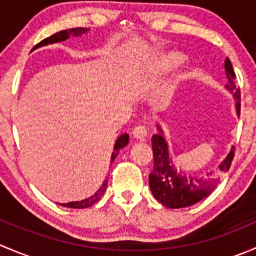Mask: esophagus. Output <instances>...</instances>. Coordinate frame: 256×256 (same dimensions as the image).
Masks as SVG:
<instances>
[{"mask_svg":"<svg viewBox=\"0 0 256 256\" xmlns=\"http://www.w3.org/2000/svg\"><path fill=\"white\" fill-rule=\"evenodd\" d=\"M132 136L135 138H138V140H144L147 136V128L144 125H138L136 126L132 130Z\"/></svg>","mask_w":256,"mask_h":256,"instance_id":"1","label":"esophagus"}]
</instances>
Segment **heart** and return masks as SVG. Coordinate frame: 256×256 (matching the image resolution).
I'll return each instance as SVG.
<instances>
[{
    "instance_id": "heart-1",
    "label": "heart",
    "mask_w": 256,
    "mask_h": 256,
    "mask_svg": "<svg viewBox=\"0 0 256 256\" xmlns=\"http://www.w3.org/2000/svg\"><path fill=\"white\" fill-rule=\"evenodd\" d=\"M170 60L172 62V63H180V62L183 60V56H180V54H172L171 56H170Z\"/></svg>"
}]
</instances>
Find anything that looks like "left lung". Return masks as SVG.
Instances as JSON below:
<instances>
[{
	"label": "left lung",
	"mask_w": 256,
	"mask_h": 256,
	"mask_svg": "<svg viewBox=\"0 0 256 256\" xmlns=\"http://www.w3.org/2000/svg\"><path fill=\"white\" fill-rule=\"evenodd\" d=\"M228 84L226 89L236 100V112L240 115V89L236 85V76L229 58L224 62ZM164 132L157 125V134L152 136L154 170L148 176V183L154 197L167 208H184L196 204L210 194L219 183L220 174L230 168L234 158L232 147L228 156L218 164L216 171L187 172L177 168L170 156L168 144L164 140Z\"/></svg>",
	"instance_id": "8db88e82"
}]
</instances>
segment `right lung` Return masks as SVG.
I'll return each mask as SVG.
<instances>
[{"label": "right lung", "mask_w": 256, "mask_h": 256, "mask_svg": "<svg viewBox=\"0 0 256 256\" xmlns=\"http://www.w3.org/2000/svg\"><path fill=\"white\" fill-rule=\"evenodd\" d=\"M86 28H82V27H79V28H73V30H60V32H56L54 33V34H52L50 37L46 38V40H40L38 44L34 46V48H38V47H42V46H47V44H50V43H56V42H62V40H66V38H69V34H74V36H79L82 34V33L86 32ZM128 144V134H122V135L120 136V138L116 140L115 142V146H114V151H112V162H114V160L116 158V156H118V151H120V148H122V147H125L126 144ZM106 186H108V180H104V183L102 184V187L99 188V190H98L95 194H92V197L89 198H85V200H78V202H69V203H60V206H63V207H68V208H78V209H82V208H89L92 207V204H95V203L98 202V200H100V198L104 196V192L106 190Z\"/></svg>", "instance_id": "1"}]
</instances>
